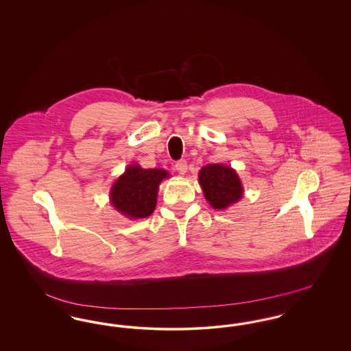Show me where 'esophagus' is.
<instances>
[{
  "mask_svg": "<svg viewBox=\"0 0 351 351\" xmlns=\"http://www.w3.org/2000/svg\"><path fill=\"white\" fill-rule=\"evenodd\" d=\"M186 160H184V159H180V160H178L176 163H175V169L180 173V175H184L185 172H186Z\"/></svg>",
  "mask_w": 351,
  "mask_h": 351,
  "instance_id": "obj_1",
  "label": "esophagus"
}]
</instances>
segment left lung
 Here are the masks:
<instances>
[{"instance_id": "obj_1", "label": "left lung", "mask_w": 351, "mask_h": 351, "mask_svg": "<svg viewBox=\"0 0 351 351\" xmlns=\"http://www.w3.org/2000/svg\"><path fill=\"white\" fill-rule=\"evenodd\" d=\"M199 182L205 199L215 209H225L242 197V184L230 167L209 165L201 168Z\"/></svg>"}]
</instances>
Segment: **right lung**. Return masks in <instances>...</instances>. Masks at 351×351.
Segmentation results:
<instances>
[{
  "label": "right lung",
  "mask_w": 351,
  "mask_h": 351,
  "mask_svg": "<svg viewBox=\"0 0 351 351\" xmlns=\"http://www.w3.org/2000/svg\"><path fill=\"white\" fill-rule=\"evenodd\" d=\"M167 176L165 169L130 166L112 188V204L128 217H147L156 205L158 185Z\"/></svg>",
  "instance_id": "1"
}]
</instances>
